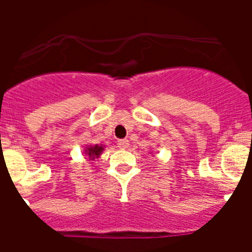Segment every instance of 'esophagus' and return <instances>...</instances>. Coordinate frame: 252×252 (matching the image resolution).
Listing matches in <instances>:
<instances>
[{
  "label": "esophagus",
  "instance_id": "1",
  "mask_svg": "<svg viewBox=\"0 0 252 252\" xmlns=\"http://www.w3.org/2000/svg\"><path fill=\"white\" fill-rule=\"evenodd\" d=\"M117 145H119L120 149H127L128 146H130V141H128V140H126V139L119 140Z\"/></svg>",
  "mask_w": 252,
  "mask_h": 252
}]
</instances>
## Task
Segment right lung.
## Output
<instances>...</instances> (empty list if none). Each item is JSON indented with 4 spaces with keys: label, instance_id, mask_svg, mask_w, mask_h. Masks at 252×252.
<instances>
[{
    "label": "right lung",
    "instance_id": "right-lung-1",
    "mask_svg": "<svg viewBox=\"0 0 252 252\" xmlns=\"http://www.w3.org/2000/svg\"><path fill=\"white\" fill-rule=\"evenodd\" d=\"M104 148L106 146L103 144H95V145H87L83 149V155L86 157L87 160H91V161H94L95 159H98L101 157V154L103 153Z\"/></svg>",
    "mask_w": 252,
    "mask_h": 252
}]
</instances>
